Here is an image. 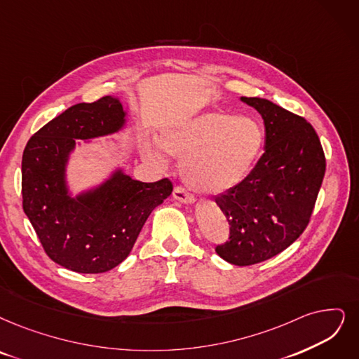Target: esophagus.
Listing matches in <instances>:
<instances>
[{
  "label": "esophagus",
  "instance_id": "obj_1",
  "mask_svg": "<svg viewBox=\"0 0 359 359\" xmlns=\"http://www.w3.org/2000/svg\"><path fill=\"white\" fill-rule=\"evenodd\" d=\"M174 197L178 200V202H182V203H193L194 202V197L185 191L181 185H177V187L174 189Z\"/></svg>",
  "mask_w": 359,
  "mask_h": 359
}]
</instances>
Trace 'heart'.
<instances>
[{
    "label": "heart",
    "mask_w": 359,
    "mask_h": 359,
    "mask_svg": "<svg viewBox=\"0 0 359 359\" xmlns=\"http://www.w3.org/2000/svg\"><path fill=\"white\" fill-rule=\"evenodd\" d=\"M264 142L262 128L252 118L221 111L205 113L163 131L161 149L181 161L182 177L198 193L218 194L248 175ZM146 161L162 166L161 150L144 146Z\"/></svg>",
    "instance_id": "b5f03b06"
}]
</instances>
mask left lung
I'll return each instance as SVG.
<instances>
[{"mask_svg":"<svg viewBox=\"0 0 359 359\" xmlns=\"http://www.w3.org/2000/svg\"><path fill=\"white\" fill-rule=\"evenodd\" d=\"M261 113L265 151L245 180L215 197L229 236L215 250L246 266L287 249L305 231L325 174V156L313 126L269 100L241 97Z\"/></svg>","mask_w":359,"mask_h":359,"instance_id":"8db88e82","label":"left lung"}]
</instances>
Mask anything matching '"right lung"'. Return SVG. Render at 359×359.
I'll use <instances>...</instances> for the list:
<instances>
[{
  "label": "right lung",
  "instance_id": "add662e5",
  "mask_svg": "<svg viewBox=\"0 0 359 359\" xmlns=\"http://www.w3.org/2000/svg\"><path fill=\"white\" fill-rule=\"evenodd\" d=\"M123 122L118 98L79 103L42 126L23 151L26 217L50 259L81 274H100L125 261L151 210L174 190L169 178L141 182L116 172L94 191L67 196L65 165L75 138L116 133Z\"/></svg>",
  "mask_w": 359,
  "mask_h": 359
}]
</instances>
